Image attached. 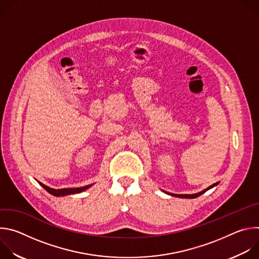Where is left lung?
Instances as JSON below:
<instances>
[{"instance_id": "obj_1", "label": "left lung", "mask_w": 259, "mask_h": 259, "mask_svg": "<svg viewBox=\"0 0 259 259\" xmlns=\"http://www.w3.org/2000/svg\"><path fill=\"white\" fill-rule=\"evenodd\" d=\"M218 183H219V182H215V183H213V184H212V186L208 187L207 189L203 190L202 192H199V193H197V194H193V195H177V194H171V193H168V192H165V191H163V192H164L165 194L169 195V196H172V197H177V198H183V199H195V198H198L199 196L203 195L204 193H206V192H207L208 190H210V189H212V188L216 187Z\"/></svg>"}]
</instances>
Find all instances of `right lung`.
Returning <instances> with one entry per match:
<instances>
[{
  "instance_id": "obj_1",
  "label": "right lung",
  "mask_w": 259,
  "mask_h": 259,
  "mask_svg": "<svg viewBox=\"0 0 259 259\" xmlns=\"http://www.w3.org/2000/svg\"><path fill=\"white\" fill-rule=\"evenodd\" d=\"M42 188H44L49 194L55 196V197H64V196H67V195H73V194H79V193H82L86 190H88L90 187H92L93 184H89V186H86V187H82V188H75V189H60V190H55V189H51L47 186H45V184H43L42 182H39Z\"/></svg>"
}]
</instances>
